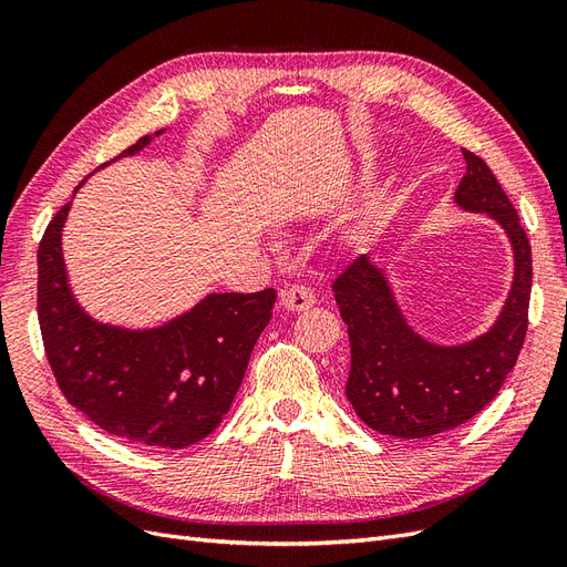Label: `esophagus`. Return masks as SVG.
Wrapping results in <instances>:
<instances>
[{"label":"esophagus","instance_id":"obj_1","mask_svg":"<svg viewBox=\"0 0 567 567\" xmlns=\"http://www.w3.org/2000/svg\"><path fill=\"white\" fill-rule=\"evenodd\" d=\"M317 305V296L307 286H288L281 290V307L288 312H305Z\"/></svg>","mask_w":567,"mask_h":567}]
</instances>
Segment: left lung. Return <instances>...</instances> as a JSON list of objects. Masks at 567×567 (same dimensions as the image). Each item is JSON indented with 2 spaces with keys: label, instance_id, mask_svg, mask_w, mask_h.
Instances as JSON below:
<instances>
[{
  "label": "left lung",
  "instance_id": "8db88e82",
  "mask_svg": "<svg viewBox=\"0 0 567 567\" xmlns=\"http://www.w3.org/2000/svg\"><path fill=\"white\" fill-rule=\"evenodd\" d=\"M454 203L463 213L487 215L513 250V281L499 317L485 333L463 342H435L409 323L388 274L369 255L340 274L333 296L350 336L346 394L357 416L392 437H431L473 419L499 392L516 367L527 331L532 250L504 188L475 153L463 151Z\"/></svg>",
  "mask_w": 567,
  "mask_h": 567
}]
</instances>
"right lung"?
Listing matches in <instances>:
<instances>
[{
    "mask_svg": "<svg viewBox=\"0 0 567 567\" xmlns=\"http://www.w3.org/2000/svg\"><path fill=\"white\" fill-rule=\"evenodd\" d=\"M161 134L165 130L142 136L111 163L136 156ZM71 205L49 221L38 250L40 329L65 400L101 431L140 447L200 442L229 411L277 290L208 293L192 310L146 329L99 321L68 279L63 227Z\"/></svg>",
    "mask_w": 567,
    "mask_h": 567,
    "instance_id": "add662e5",
    "label": "right lung"
}]
</instances>
